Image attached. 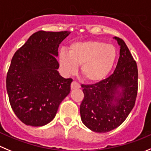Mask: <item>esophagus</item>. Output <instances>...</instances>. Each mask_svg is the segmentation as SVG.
Instances as JSON below:
<instances>
[{
	"label": "esophagus",
	"instance_id": "esophagus-1",
	"mask_svg": "<svg viewBox=\"0 0 151 151\" xmlns=\"http://www.w3.org/2000/svg\"><path fill=\"white\" fill-rule=\"evenodd\" d=\"M80 87H81V86H80V84H78V82H76V81H73V82H72V84H71V89H72V90H75V89H78V88H80Z\"/></svg>",
	"mask_w": 151,
	"mask_h": 151
}]
</instances>
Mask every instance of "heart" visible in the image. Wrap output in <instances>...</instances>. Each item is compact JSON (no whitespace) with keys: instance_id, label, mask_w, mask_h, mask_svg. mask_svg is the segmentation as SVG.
I'll return each mask as SVG.
<instances>
[{"instance_id":"heart-1","label":"heart","mask_w":151,"mask_h":151,"mask_svg":"<svg viewBox=\"0 0 151 151\" xmlns=\"http://www.w3.org/2000/svg\"><path fill=\"white\" fill-rule=\"evenodd\" d=\"M116 49L110 44L99 41L75 43L70 53L61 52L59 63L64 73L71 75L81 65V75L89 82H98L107 76L113 68Z\"/></svg>"}]
</instances>
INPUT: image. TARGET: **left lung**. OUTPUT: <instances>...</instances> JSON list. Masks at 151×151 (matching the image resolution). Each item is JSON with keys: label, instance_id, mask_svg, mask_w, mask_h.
<instances>
[{"label": "left lung", "instance_id": "1", "mask_svg": "<svg viewBox=\"0 0 151 151\" xmlns=\"http://www.w3.org/2000/svg\"><path fill=\"white\" fill-rule=\"evenodd\" d=\"M120 46L116 69L108 78L93 84H82L84 97L80 105L81 120L97 133H107L121 125L135 105L138 91V68L124 41ZM119 87L122 93L117 91Z\"/></svg>", "mask_w": 151, "mask_h": 151}]
</instances>
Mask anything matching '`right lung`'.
Listing matches in <instances>:
<instances>
[{"instance_id":"right-lung-1","label":"right lung","mask_w":151,"mask_h":151,"mask_svg":"<svg viewBox=\"0 0 151 151\" xmlns=\"http://www.w3.org/2000/svg\"><path fill=\"white\" fill-rule=\"evenodd\" d=\"M70 33L36 32L12 57L6 91L14 113L27 125L38 127L50 122L70 93L73 79L60 76L56 59L58 46Z\"/></svg>"}]
</instances>
